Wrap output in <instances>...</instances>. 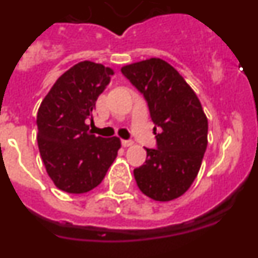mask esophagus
Returning <instances> with one entry per match:
<instances>
[{"mask_svg":"<svg viewBox=\"0 0 258 258\" xmlns=\"http://www.w3.org/2000/svg\"><path fill=\"white\" fill-rule=\"evenodd\" d=\"M121 145L124 146V147H129V146L133 145V141H131V140H122L121 141Z\"/></svg>","mask_w":258,"mask_h":258,"instance_id":"1","label":"esophagus"}]
</instances>
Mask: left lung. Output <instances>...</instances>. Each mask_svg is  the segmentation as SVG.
I'll list each match as a JSON object with an SVG mask.
<instances>
[{"instance_id":"8db88e82","label":"left lung","mask_w":258,"mask_h":258,"mask_svg":"<svg viewBox=\"0 0 258 258\" xmlns=\"http://www.w3.org/2000/svg\"><path fill=\"white\" fill-rule=\"evenodd\" d=\"M121 72L143 94L160 133L134 169L140 190L156 202L183 195L197 178L208 145V120L199 98L174 67L159 58L124 66Z\"/></svg>"}]
</instances>
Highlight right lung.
<instances>
[{
  "mask_svg": "<svg viewBox=\"0 0 258 258\" xmlns=\"http://www.w3.org/2000/svg\"><path fill=\"white\" fill-rule=\"evenodd\" d=\"M113 70L94 61H80L66 71L50 89L37 112V142L46 172L56 187L84 194L103 181L117 156V137H95L93 121L98 97Z\"/></svg>",
  "mask_w": 258,
  "mask_h": 258,
  "instance_id": "add662e5",
  "label": "right lung"
}]
</instances>
